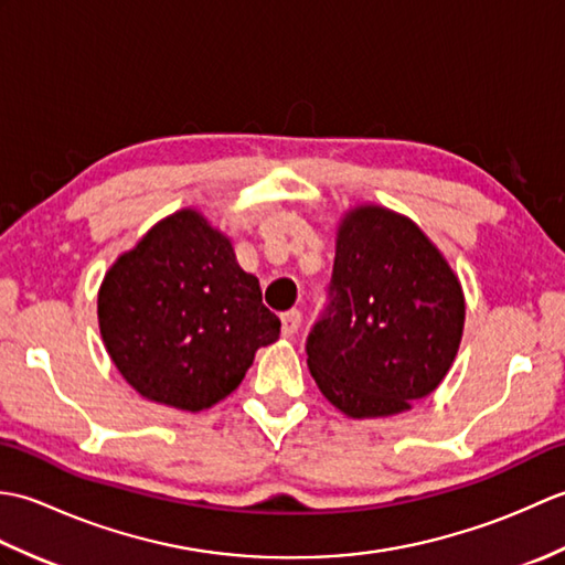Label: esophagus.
I'll return each instance as SVG.
<instances>
[{
	"mask_svg": "<svg viewBox=\"0 0 565 565\" xmlns=\"http://www.w3.org/2000/svg\"><path fill=\"white\" fill-rule=\"evenodd\" d=\"M298 326H301V313H298V310H286V313H281V334H284V338H294Z\"/></svg>",
	"mask_w": 565,
	"mask_h": 565,
	"instance_id": "esophagus-1",
	"label": "esophagus"
}]
</instances>
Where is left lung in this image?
I'll return each instance as SVG.
<instances>
[{
  "mask_svg": "<svg viewBox=\"0 0 565 565\" xmlns=\"http://www.w3.org/2000/svg\"><path fill=\"white\" fill-rule=\"evenodd\" d=\"M330 291L306 350L310 376L342 415H401L437 391L459 352L466 298L423 227L379 203L347 209Z\"/></svg>",
  "mask_w": 565,
  "mask_h": 565,
  "instance_id": "left-lung-1",
  "label": "left lung"
}]
</instances>
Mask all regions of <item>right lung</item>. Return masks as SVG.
<instances>
[{
	"label": "right lung",
	"instance_id": "add662e5",
	"mask_svg": "<svg viewBox=\"0 0 565 565\" xmlns=\"http://www.w3.org/2000/svg\"><path fill=\"white\" fill-rule=\"evenodd\" d=\"M97 316L128 386L186 413L231 395L281 328L231 237L196 209L170 213L118 255L99 286Z\"/></svg>",
	"mask_w": 565,
	"mask_h": 565
}]
</instances>
